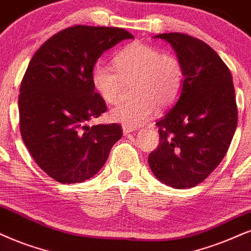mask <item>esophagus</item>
I'll return each instance as SVG.
<instances>
[{"instance_id":"esophagus-1","label":"esophagus","mask_w":251,"mask_h":251,"mask_svg":"<svg viewBox=\"0 0 251 251\" xmlns=\"http://www.w3.org/2000/svg\"><path fill=\"white\" fill-rule=\"evenodd\" d=\"M135 131V128H133V127H129V126H123V133L124 134H129V133H132V132H134Z\"/></svg>"}]
</instances>
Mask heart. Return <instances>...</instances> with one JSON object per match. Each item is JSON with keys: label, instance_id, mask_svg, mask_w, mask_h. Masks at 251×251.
<instances>
[{"label": "heart", "instance_id": "b5f03b06", "mask_svg": "<svg viewBox=\"0 0 251 251\" xmlns=\"http://www.w3.org/2000/svg\"><path fill=\"white\" fill-rule=\"evenodd\" d=\"M113 69L97 63L91 80L106 103L117 102L123 83L133 82L134 100L118 103L110 110L111 119L139 127L155 116L157 106L168 109L176 103L184 84L182 63L176 56L142 43H132L113 56Z\"/></svg>", "mask_w": 251, "mask_h": 251}]
</instances>
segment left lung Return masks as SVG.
Masks as SVG:
<instances>
[{
    "label": "left lung",
    "mask_w": 251,
    "mask_h": 251,
    "mask_svg": "<svg viewBox=\"0 0 251 251\" xmlns=\"http://www.w3.org/2000/svg\"><path fill=\"white\" fill-rule=\"evenodd\" d=\"M183 66L178 100L156 123L160 144L148 163L156 178L175 189L193 188L226 155L237 126L233 77L215 50L184 33H162Z\"/></svg>",
    "instance_id": "left-lung-1"
}]
</instances>
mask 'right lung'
Wrapping results in <instances>:
<instances>
[{"mask_svg":"<svg viewBox=\"0 0 251 251\" xmlns=\"http://www.w3.org/2000/svg\"><path fill=\"white\" fill-rule=\"evenodd\" d=\"M133 38L124 28L76 25L46 40L28 63L18 97L21 135L56 182L91 178L122 138L118 124L88 125L106 111L91 74L105 50Z\"/></svg>","mask_w":251,"mask_h":251,"instance_id":"right-lung-1","label":"right lung"}]
</instances>
